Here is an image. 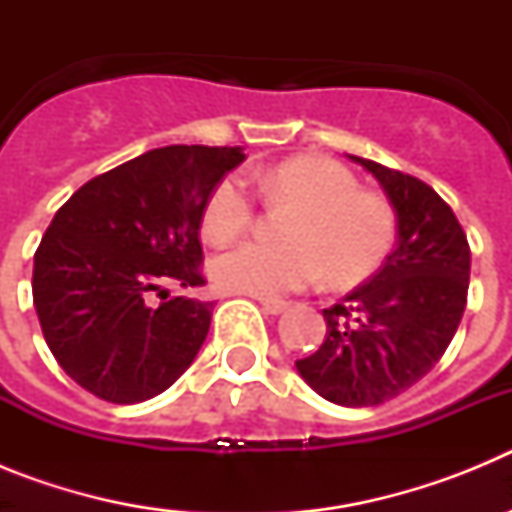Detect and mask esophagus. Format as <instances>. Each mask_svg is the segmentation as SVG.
<instances>
[{
  "label": "esophagus",
  "instance_id": "esophagus-1",
  "mask_svg": "<svg viewBox=\"0 0 512 512\" xmlns=\"http://www.w3.org/2000/svg\"><path fill=\"white\" fill-rule=\"evenodd\" d=\"M289 307V302L284 300H261V310L266 312V315H279V312H284Z\"/></svg>",
  "mask_w": 512,
  "mask_h": 512
}]
</instances>
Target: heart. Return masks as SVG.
<instances>
[{
	"label": "heart",
	"instance_id": "1",
	"mask_svg": "<svg viewBox=\"0 0 512 512\" xmlns=\"http://www.w3.org/2000/svg\"><path fill=\"white\" fill-rule=\"evenodd\" d=\"M248 182L271 205L295 212L284 225L289 243H241L212 261V279L228 292L282 297L318 282L346 287L369 277L384 261L395 238V212L382 194L359 189V179L338 161L297 156L253 171ZM253 200L235 176L217 182L202 210V233L212 246H225L248 230Z\"/></svg>",
	"mask_w": 512,
	"mask_h": 512
}]
</instances>
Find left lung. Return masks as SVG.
Here are the masks:
<instances>
[{
    "instance_id": "1",
    "label": "left lung",
    "mask_w": 512,
    "mask_h": 512,
    "mask_svg": "<svg viewBox=\"0 0 512 512\" xmlns=\"http://www.w3.org/2000/svg\"><path fill=\"white\" fill-rule=\"evenodd\" d=\"M377 176L397 215V246L382 269L323 310L325 341L297 372L325 400L372 408L410 390L449 348L467 307V233L436 189L351 156Z\"/></svg>"
}]
</instances>
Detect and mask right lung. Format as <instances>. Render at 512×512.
<instances>
[{"instance_id": "add662e5", "label": "right lung", "mask_w": 512, "mask_h": 512, "mask_svg": "<svg viewBox=\"0 0 512 512\" xmlns=\"http://www.w3.org/2000/svg\"><path fill=\"white\" fill-rule=\"evenodd\" d=\"M243 151L166 146L76 189L35 251L33 302L51 354L79 387L115 405L182 377L210 330L212 302L161 297L200 287L202 210Z\"/></svg>"}]
</instances>
